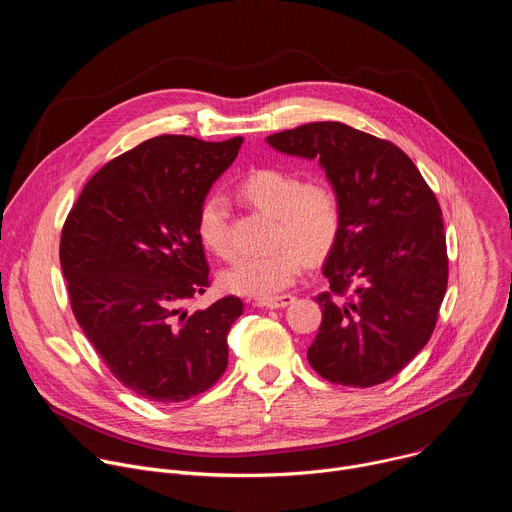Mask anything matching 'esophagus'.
<instances>
[{"instance_id": "1", "label": "esophagus", "mask_w": 512, "mask_h": 512, "mask_svg": "<svg viewBox=\"0 0 512 512\" xmlns=\"http://www.w3.org/2000/svg\"><path fill=\"white\" fill-rule=\"evenodd\" d=\"M296 298L291 294H281V296H271V298H263V300H257V306L261 308H269V310H277V308H285L289 306L291 302H294Z\"/></svg>"}]
</instances>
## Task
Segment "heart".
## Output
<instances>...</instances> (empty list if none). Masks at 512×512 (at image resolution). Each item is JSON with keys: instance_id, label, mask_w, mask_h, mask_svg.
Returning <instances> with one entry per match:
<instances>
[{"instance_id": "heart-1", "label": "heart", "mask_w": 512, "mask_h": 512, "mask_svg": "<svg viewBox=\"0 0 512 512\" xmlns=\"http://www.w3.org/2000/svg\"><path fill=\"white\" fill-rule=\"evenodd\" d=\"M241 198L273 218L267 255L245 257L221 275L227 291L249 298H271L294 283L308 259L324 257L342 229V198L324 178L306 180L296 170L267 166L249 172L239 184ZM196 235L206 251L231 261L235 245L229 212L221 196H206L196 214Z\"/></svg>"}]
</instances>
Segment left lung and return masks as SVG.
Masks as SVG:
<instances>
[{
    "label": "left lung",
    "mask_w": 512,
    "mask_h": 512,
    "mask_svg": "<svg viewBox=\"0 0 512 512\" xmlns=\"http://www.w3.org/2000/svg\"><path fill=\"white\" fill-rule=\"evenodd\" d=\"M277 152L318 160L342 198V229L316 298L312 369L344 387H375L427 344L448 287V249L435 194L395 143L338 121L267 137Z\"/></svg>",
    "instance_id": "1"
}]
</instances>
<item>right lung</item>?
Instances as JSON below:
<instances>
[{
    "label": "right lung",
    "instance_id": "obj_1",
    "mask_svg": "<svg viewBox=\"0 0 512 512\" xmlns=\"http://www.w3.org/2000/svg\"><path fill=\"white\" fill-rule=\"evenodd\" d=\"M243 137L158 135L105 164L70 208L60 265L70 308L111 375L154 403L210 389L229 364L235 296L184 304L210 285L196 214Z\"/></svg>",
    "mask_w": 512,
    "mask_h": 512
}]
</instances>
